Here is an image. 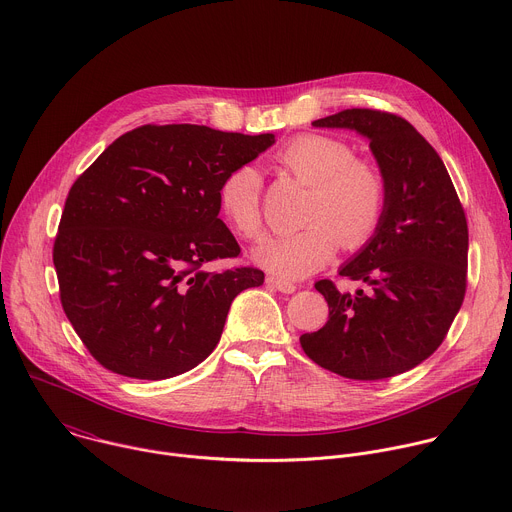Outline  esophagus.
I'll return each mask as SVG.
<instances>
[{"instance_id":"esophagus-1","label":"esophagus","mask_w":512,"mask_h":512,"mask_svg":"<svg viewBox=\"0 0 512 512\" xmlns=\"http://www.w3.org/2000/svg\"><path fill=\"white\" fill-rule=\"evenodd\" d=\"M267 283L273 285L277 291H281V294H294V291L298 289V285H296L294 281L281 279V277H275V275H269V277H267Z\"/></svg>"}]
</instances>
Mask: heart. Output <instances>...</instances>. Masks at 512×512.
Instances as JSON below:
<instances>
[{"label": "heart", "mask_w": 512, "mask_h": 512, "mask_svg": "<svg viewBox=\"0 0 512 512\" xmlns=\"http://www.w3.org/2000/svg\"><path fill=\"white\" fill-rule=\"evenodd\" d=\"M273 166L310 186L298 233L265 241L255 259L281 277H306L322 269L340 241L346 249L367 243L387 208V178L369 158L354 156L334 135L300 133L273 154ZM216 206L225 223L245 239L263 235L261 176L243 164L231 168L216 188Z\"/></svg>", "instance_id": "b5f03b06"}]
</instances>
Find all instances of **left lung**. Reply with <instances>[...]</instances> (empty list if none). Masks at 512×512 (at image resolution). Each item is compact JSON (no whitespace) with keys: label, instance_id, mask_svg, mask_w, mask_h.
<instances>
[{"label":"left lung","instance_id":"left-lung-1","mask_svg":"<svg viewBox=\"0 0 512 512\" xmlns=\"http://www.w3.org/2000/svg\"><path fill=\"white\" fill-rule=\"evenodd\" d=\"M314 125L348 127L371 139L387 178V208L369 245L340 269L367 287L350 296L330 279L316 281L328 322L302 334L300 344L322 369L346 379L401 375L444 342L464 302V206L442 158L407 119L381 109H344Z\"/></svg>","mask_w":512,"mask_h":512}]
</instances>
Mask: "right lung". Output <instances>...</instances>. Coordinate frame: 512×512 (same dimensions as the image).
<instances>
[{"label":"right lung","mask_w":512,"mask_h":512,"mask_svg":"<svg viewBox=\"0 0 512 512\" xmlns=\"http://www.w3.org/2000/svg\"><path fill=\"white\" fill-rule=\"evenodd\" d=\"M206 125H141L72 184L52 259L60 304L111 373L160 381L200 364L257 267L208 271L241 247L218 218L216 188L273 143Z\"/></svg>","instance_id":"1"}]
</instances>
